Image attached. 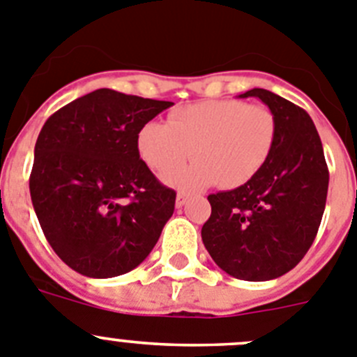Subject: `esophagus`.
Wrapping results in <instances>:
<instances>
[{"instance_id": "34e87169", "label": "esophagus", "mask_w": 357, "mask_h": 357, "mask_svg": "<svg viewBox=\"0 0 357 357\" xmlns=\"http://www.w3.org/2000/svg\"><path fill=\"white\" fill-rule=\"evenodd\" d=\"M186 201H188V195H186L185 192H179V194L176 195V206H178V208L185 206Z\"/></svg>"}]
</instances>
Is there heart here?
Wrapping results in <instances>:
<instances>
[{"mask_svg": "<svg viewBox=\"0 0 357 357\" xmlns=\"http://www.w3.org/2000/svg\"><path fill=\"white\" fill-rule=\"evenodd\" d=\"M278 124L268 108L238 99H208L176 108L167 124L151 121L137 133L140 158L155 172H169L165 181L194 190L217 183L233 190L255 179L268 162Z\"/></svg>", "mask_w": 357, "mask_h": 357, "instance_id": "1", "label": "heart"}]
</instances>
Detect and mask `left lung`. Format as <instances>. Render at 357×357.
I'll list each match as a JSON object with an SVG mask.
<instances>
[{
    "label": "left lung",
    "instance_id": "obj_1",
    "mask_svg": "<svg viewBox=\"0 0 357 357\" xmlns=\"http://www.w3.org/2000/svg\"><path fill=\"white\" fill-rule=\"evenodd\" d=\"M240 98H259L271 108L278 124L274 149L247 185L208 195L211 215L201 236L224 272L268 281L290 272L310 250L326 208L329 171L306 110L265 89Z\"/></svg>",
    "mask_w": 357,
    "mask_h": 357
}]
</instances>
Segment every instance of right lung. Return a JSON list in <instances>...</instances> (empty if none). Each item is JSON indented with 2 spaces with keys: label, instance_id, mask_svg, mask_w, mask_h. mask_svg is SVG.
<instances>
[{
  "label": "right lung",
  "instance_id": "right-lung-1",
  "mask_svg": "<svg viewBox=\"0 0 357 357\" xmlns=\"http://www.w3.org/2000/svg\"><path fill=\"white\" fill-rule=\"evenodd\" d=\"M171 105L98 89L54 112L38 133L31 202L46 240L73 271L126 274L158 242L176 192L142 162L137 133Z\"/></svg>",
  "mask_w": 357,
  "mask_h": 357
}]
</instances>
